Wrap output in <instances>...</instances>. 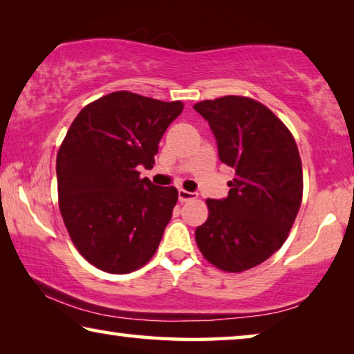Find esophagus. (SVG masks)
Instances as JSON below:
<instances>
[{
  "label": "esophagus",
  "mask_w": 354,
  "mask_h": 354,
  "mask_svg": "<svg viewBox=\"0 0 354 354\" xmlns=\"http://www.w3.org/2000/svg\"><path fill=\"white\" fill-rule=\"evenodd\" d=\"M178 198H179V201L184 203V201H189V200L196 198V194H195V192H187V190H184V189H179L178 190Z\"/></svg>",
  "instance_id": "obj_1"
}]
</instances>
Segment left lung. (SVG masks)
Returning a JSON list of instances; mask_svg holds the SVG:
<instances>
[{
	"mask_svg": "<svg viewBox=\"0 0 354 354\" xmlns=\"http://www.w3.org/2000/svg\"><path fill=\"white\" fill-rule=\"evenodd\" d=\"M194 109L209 123L221 162L236 171L226 198L207 200L196 245L220 270H248L283 247L301 206L297 143L270 109L251 98L227 95Z\"/></svg>",
	"mask_w": 354,
	"mask_h": 354,
	"instance_id": "left-lung-1",
	"label": "left lung"
}]
</instances>
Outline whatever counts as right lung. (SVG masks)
Returning <instances> with one entry per match:
<instances>
[{
    "label": "right lung",
    "mask_w": 354,
    "mask_h": 354,
    "mask_svg": "<svg viewBox=\"0 0 354 354\" xmlns=\"http://www.w3.org/2000/svg\"><path fill=\"white\" fill-rule=\"evenodd\" d=\"M181 101L113 92L77 113L57 153L59 207L77 251L100 270L134 272L151 259L178 201L176 187L140 179L153 169Z\"/></svg>",
    "instance_id": "add662e5"
}]
</instances>
